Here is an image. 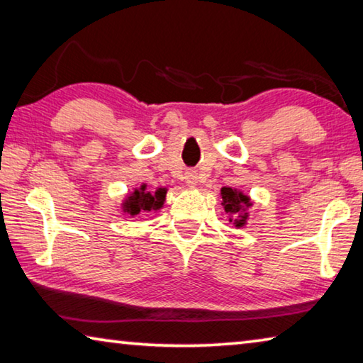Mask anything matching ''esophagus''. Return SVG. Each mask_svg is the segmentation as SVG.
Here are the masks:
<instances>
[{
    "label": "esophagus",
    "mask_w": 363,
    "mask_h": 363,
    "mask_svg": "<svg viewBox=\"0 0 363 363\" xmlns=\"http://www.w3.org/2000/svg\"><path fill=\"white\" fill-rule=\"evenodd\" d=\"M184 179H186V184L187 187H196V184H199V179H196V174L194 173V171H187L186 176H184Z\"/></svg>",
    "instance_id": "1"
}]
</instances>
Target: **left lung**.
<instances>
[{
  "label": "left lung",
  "mask_w": 363,
  "mask_h": 363,
  "mask_svg": "<svg viewBox=\"0 0 363 363\" xmlns=\"http://www.w3.org/2000/svg\"><path fill=\"white\" fill-rule=\"evenodd\" d=\"M220 199L225 213L229 214V223H232L237 229H242L248 224V210L253 206V200L240 189L235 187H223L220 189Z\"/></svg>",
  "instance_id": "obj_1"
}]
</instances>
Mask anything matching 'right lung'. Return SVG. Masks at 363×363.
Here are the masks:
<instances>
[{
    "label": "right lung",
    "instance_id": "obj_1",
    "mask_svg": "<svg viewBox=\"0 0 363 363\" xmlns=\"http://www.w3.org/2000/svg\"><path fill=\"white\" fill-rule=\"evenodd\" d=\"M167 192V187H158L152 192V190L147 189V184H140L121 201V211L130 214V216L158 213L164 206Z\"/></svg>",
    "mask_w": 363,
    "mask_h": 363
}]
</instances>
